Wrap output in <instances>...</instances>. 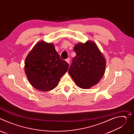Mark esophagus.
Returning <instances> with one entry per match:
<instances>
[{
  "label": "esophagus",
  "mask_w": 134,
  "mask_h": 134,
  "mask_svg": "<svg viewBox=\"0 0 134 134\" xmlns=\"http://www.w3.org/2000/svg\"><path fill=\"white\" fill-rule=\"evenodd\" d=\"M66 62L68 64H70V58H67V59L66 60Z\"/></svg>",
  "instance_id": "1"
}]
</instances>
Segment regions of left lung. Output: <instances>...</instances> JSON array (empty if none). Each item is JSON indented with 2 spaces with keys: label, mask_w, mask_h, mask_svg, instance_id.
Segmentation results:
<instances>
[{
  "label": "left lung",
  "mask_w": 134,
  "mask_h": 134,
  "mask_svg": "<svg viewBox=\"0 0 134 134\" xmlns=\"http://www.w3.org/2000/svg\"><path fill=\"white\" fill-rule=\"evenodd\" d=\"M74 50L76 55L68 70L75 84L83 89L97 84L103 77L105 59L93 41L76 44Z\"/></svg>",
  "instance_id": "8db88e82"
}]
</instances>
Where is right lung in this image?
<instances>
[{
	"label": "right lung",
	"mask_w": 134,
	"mask_h": 134,
	"mask_svg": "<svg viewBox=\"0 0 134 134\" xmlns=\"http://www.w3.org/2000/svg\"><path fill=\"white\" fill-rule=\"evenodd\" d=\"M69 65L62 59L53 43L38 42L26 57L25 72L32 86L40 91H49L58 84Z\"/></svg>",
	"instance_id": "obj_1"
}]
</instances>
